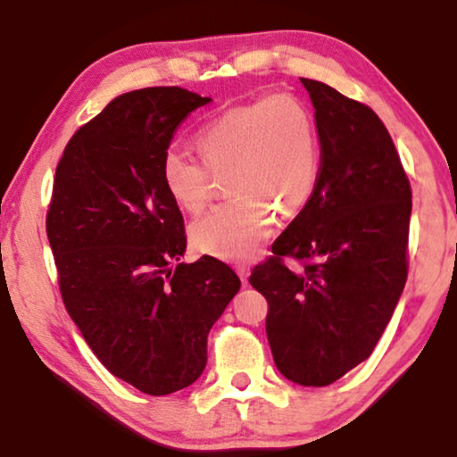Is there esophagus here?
<instances>
[{
    "mask_svg": "<svg viewBox=\"0 0 457 457\" xmlns=\"http://www.w3.org/2000/svg\"><path fill=\"white\" fill-rule=\"evenodd\" d=\"M236 272H237V276H239V280H242V282L245 284V282H247V276H250V266L239 264V266H236Z\"/></svg>",
    "mask_w": 457,
    "mask_h": 457,
    "instance_id": "34e87169",
    "label": "esophagus"
}]
</instances>
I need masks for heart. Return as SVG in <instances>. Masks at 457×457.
<instances>
[{
  "mask_svg": "<svg viewBox=\"0 0 457 457\" xmlns=\"http://www.w3.org/2000/svg\"><path fill=\"white\" fill-rule=\"evenodd\" d=\"M201 161L171 149L161 163L169 195L199 213L210 204L213 175H226V204L191 226L201 253L245 262L262 250L276 212L290 215L312 195L320 171L319 133L308 108L290 92L253 98L220 112L195 135Z\"/></svg>",
  "mask_w": 457,
  "mask_h": 457,
  "instance_id": "1",
  "label": "heart"
}]
</instances>
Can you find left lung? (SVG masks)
Masks as SVG:
<instances>
[{
  "instance_id": "1",
  "label": "left lung",
  "mask_w": 457,
  "mask_h": 457,
  "mask_svg": "<svg viewBox=\"0 0 457 457\" xmlns=\"http://www.w3.org/2000/svg\"><path fill=\"white\" fill-rule=\"evenodd\" d=\"M300 80L316 111L319 181L250 284L268 300L278 370L298 385L324 386L370 357L399 303L411 185L373 108L324 82Z\"/></svg>"
}]
</instances>
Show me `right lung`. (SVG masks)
Returning <instances> with one entry per match:
<instances>
[{"mask_svg":"<svg viewBox=\"0 0 457 457\" xmlns=\"http://www.w3.org/2000/svg\"><path fill=\"white\" fill-rule=\"evenodd\" d=\"M210 100L179 87L114 98L68 141L46 213L68 314L114 377L154 397L197 381L239 290L220 260L179 262L185 223L161 177L177 129Z\"/></svg>","mask_w":457,"mask_h":457,"instance_id":"1","label":"right lung"}]
</instances>
